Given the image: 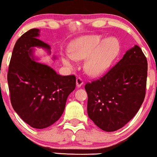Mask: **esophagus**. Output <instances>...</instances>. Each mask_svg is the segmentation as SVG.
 <instances>
[{"mask_svg":"<svg viewBox=\"0 0 157 157\" xmlns=\"http://www.w3.org/2000/svg\"><path fill=\"white\" fill-rule=\"evenodd\" d=\"M84 83V81L83 79L82 78H80V77H78V78H76V85L78 88H80L81 86H82V85H83Z\"/></svg>","mask_w":157,"mask_h":157,"instance_id":"obj_1","label":"esophagus"}]
</instances>
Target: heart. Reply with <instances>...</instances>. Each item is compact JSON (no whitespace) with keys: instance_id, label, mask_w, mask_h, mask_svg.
<instances>
[{"instance_id":"heart-1","label":"heart","mask_w":157,"mask_h":157,"mask_svg":"<svg viewBox=\"0 0 157 157\" xmlns=\"http://www.w3.org/2000/svg\"><path fill=\"white\" fill-rule=\"evenodd\" d=\"M69 54L63 56L68 67H75V59H85L84 69L90 76L104 74L121 51L119 40L114 37L104 39L101 35H86L74 40L69 46Z\"/></svg>"}]
</instances>
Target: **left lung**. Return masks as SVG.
<instances>
[{"instance_id": "obj_1", "label": "left lung", "mask_w": 157, "mask_h": 157, "mask_svg": "<svg viewBox=\"0 0 157 157\" xmlns=\"http://www.w3.org/2000/svg\"><path fill=\"white\" fill-rule=\"evenodd\" d=\"M147 76V58L135 45L103 76L85 85L90 119L105 132L126 125L144 102Z\"/></svg>"}]
</instances>
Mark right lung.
I'll list each match as a JSON object with an SVG mask.
<instances>
[{
	"instance_id": "obj_1",
	"label": "right lung",
	"mask_w": 157,
	"mask_h": 157,
	"mask_svg": "<svg viewBox=\"0 0 157 157\" xmlns=\"http://www.w3.org/2000/svg\"><path fill=\"white\" fill-rule=\"evenodd\" d=\"M40 30L32 29L17 40L12 53L7 82L13 108L21 119L35 128L53 125L60 118L68 96L75 88V76L60 75L51 67L36 62L34 47L50 46L38 39Z\"/></svg>"
}]
</instances>
